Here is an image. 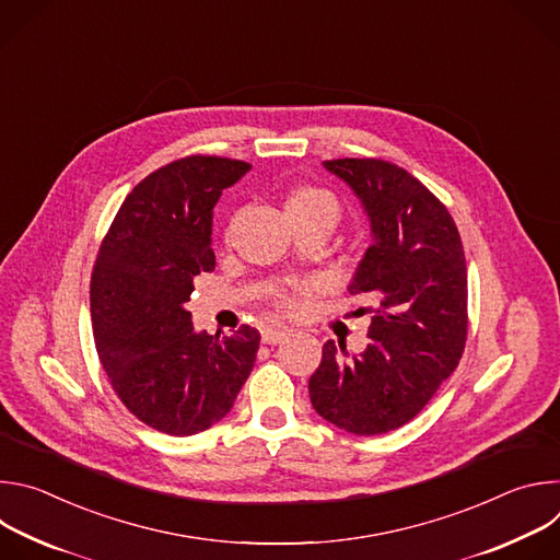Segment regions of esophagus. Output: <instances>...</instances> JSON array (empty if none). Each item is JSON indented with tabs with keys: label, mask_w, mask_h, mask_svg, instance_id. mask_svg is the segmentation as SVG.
<instances>
[{
	"label": "esophagus",
	"mask_w": 560,
	"mask_h": 560,
	"mask_svg": "<svg viewBox=\"0 0 560 560\" xmlns=\"http://www.w3.org/2000/svg\"><path fill=\"white\" fill-rule=\"evenodd\" d=\"M288 337H290V330H281V328H264L261 330L264 343H279V341H283Z\"/></svg>",
	"instance_id": "1"
}]
</instances>
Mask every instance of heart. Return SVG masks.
Returning <instances> with one entry per match:
<instances>
[{
    "label": "heart",
    "mask_w": 560,
    "mask_h": 560,
    "mask_svg": "<svg viewBox=\"0 0 560 560\" xmlns=\"http://www.w3.org/2000/svg\"><path fill=\"white\" fill-rule=\"evenodd\" d=\"M285 210L288 212H324L330 214L335 221L339 217V201L332 192L316 188V186H296L288 199H285ZM277 301L283 310H294L296 307V296L294 292L288 290H277Z\"/></svg>",
    "instance_id": "obj_1"
}]
</instances>
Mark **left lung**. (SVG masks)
I'll return each mask as SVG.
<instances>
[{
	"label": "left lung",
	"mask_w": 560,
	"mask_h": 560,
	"mask_svg": "<svg viewBox=\"0 0 560 560\" xmlns=\"http://www.w3.org/2000/svg\"><path fill=\"white\" fill-rule=\"evenodd\" d=\"M324 168L350 186L370 221L372 244L348 285L372 296L368 348L350 357L324 346L310 376L318 417L359 434L412 421L456 370L467 337V268L447 208L408 171L381 159H332Z\"/></svg>",
	"instance_id": "left-lung-1"
}]
</instances>
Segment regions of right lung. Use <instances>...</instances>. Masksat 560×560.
<instances>
[{
  "label": "right lung",
  "mask_w": 560,
  "mask_h": 560,
  "mask_svg": "<svg viewBox=\"0 0 560 560\" xmlns=\"http://www.w3.org/2000/svg\"><path fill=\"white\" fill-rule=\"evenodd\" d=\"M253 166L186 156L148 175L102 242L91 316L100 361L121 404L145 425L190 436L221 421L253 372L261 335L197 332L186 303L214 270L212 210Z\"/></svg>",
  "instance_id": "1"
}]
</instances>
